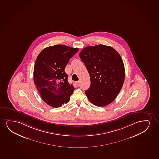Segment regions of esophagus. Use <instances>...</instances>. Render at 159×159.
I'll return each mask as SVG.
<instances>
[{"instance_id":"34e87169","label":"esophagus","mask_w":159,"mask_h":159,"mask_svg":"<svg viewBox=\"0 0 159 159\" xmlns=\"http://www.w3.org/2000/svg\"><path fill=\"white\" fill-rule=\"evenodd\" d=\"M75 85H77V86H78L79 84V81H75Z\"/></svg>"}]
</instances>
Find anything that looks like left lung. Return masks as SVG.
<instances>
[{
  "mask_svg": "<svg viewBox=\"0 0 159 159\" xmlns=\"http://www.w3.org/2000/svg\"><path fill=\"white\" fill-rule=\"evenodd\" d=\"M79 56L89 72L91 85L85 94L98 107L109 105L115 100L124 84V62L118 52L109 46H88Z\"/></svg>",
  "mask_w": 159,
  "mask_h": 159,
  "instance_id": "obj_1",
  "label": "left lung"
}]
</instances>
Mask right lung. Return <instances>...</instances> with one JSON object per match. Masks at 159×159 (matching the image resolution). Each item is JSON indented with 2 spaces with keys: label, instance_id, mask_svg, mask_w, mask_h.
Wrapping results in <instances>:
<instances>
[{
  "label": "right lung",
  "instance_id": "obj_1",
  "mask_svg": "<svg viewBox=\"0 0 159 159\" xmlns=\"http://www.w3.org/2000/svg\"><path fill=\"white\" fill-rule=\"evenodd\" d=\"M78 50L63 45L52 46L44 48L35 60L34 83L43 101L52 107L67 103L74 92L65 68Z\"/></svg>",
  "mask_w": 159,
  "mask_h": 159
}]
</instances>
